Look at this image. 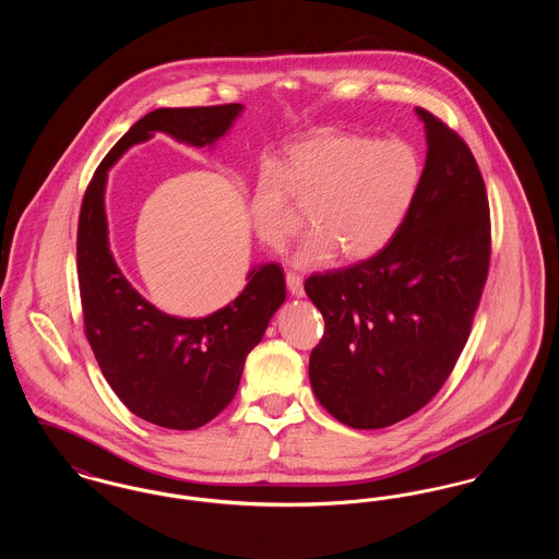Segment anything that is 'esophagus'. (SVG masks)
I'll return each mask as SVG.
<instances>
[{
  "mask_svg": "<svg viewBox=\"0 0 559 559\" xmlns=\"http://www.w3.org/2000/svg\"><path fill=\"white\" fill-rule=\"evenodd\" d=\"M285 278H287V287H289V292H292L295 297H301V295H304V278H301V274L287 272V274H285Z\"/></svg>",
  "mask_w": 559,
  "mask_h": 559,
  "instance_id": "obj_1",
  "label": "esophagus"
}]
</instances>
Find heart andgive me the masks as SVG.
I'll return each mask as SVG.
<instances>
[{"label": "heart", "mask_w": 559, "mask_h": 559, "mask_svg": "<svg viewBox=\"0 0 559 559\" xmlns=\"http://www.w3.org/2000/svg\"><path fill=\"white\" fill-rule=\"evenodd\" d=\"M421 176L417 148L402 138L319 133L260 176L251 197L253 228L272 251H283L304 226L301 206L317 233L299 247V266H326L337 251L352 262L367 260L399 233Z\"/></svg>", "instance_id": "b5f03b06"}]
</instances>
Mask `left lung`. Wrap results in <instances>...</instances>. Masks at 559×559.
Here are the masks:
<instances>
[{
  "label": "left lung",
  "mask_w": 559,
  "mask_h": 559,
  "mask_svg": "<svg viewBox=\"0 0 559 559\" xmlns=\"http://www.w3.org/2000/svg\"><path fill=\"white\" fill-rule=\"evenodd\" d=\"M421 188L399 233L354 266L308 276L324 319L310 354L320 404L354 429L424 408L467 344L490 264V207L465 140L426 108Z\"/></svg>",
  "instance_id": "left-lung-1"
}]
</instances>
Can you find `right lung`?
I'll use <instances>...</instances> for the list:
<instances>
[{"label":"right lung","instance_id":"obj_1","mask_svg":"<svg viewBox=\"0 0 559 559\" xmlns=\"http://www.w3.org/2000/svg\"><path fill=\"white\" fill-rule=\"evenodd\" d=\"M240 110L233 103L144 115L108 151L81 201L78 278L85 337L119 400L140 419L167 429L205 426L235 399L247 354L285 301V274L278 264L253 267L239 297L205 319L160 312L128 283L108 249L107 169L155 132L192 146L213 144Z\"/></svg>","mask_w":559,"mask_h":559}]
</instances>
